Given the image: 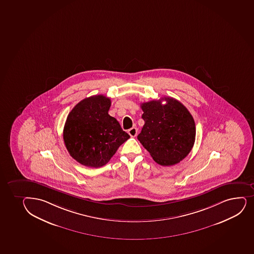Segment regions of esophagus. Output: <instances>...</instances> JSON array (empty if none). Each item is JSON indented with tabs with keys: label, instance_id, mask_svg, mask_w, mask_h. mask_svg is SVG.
Returning <instances> with one entry per match:
<instances>
[{
	"label": "esophagus",
	"instance_id": "esophagus-1",
	"mask_svg": "<svg viewBox=\"0 0 254 254\" xmlns=\"http://www.w3.org/2000/svg\"><path fill=\"white\" fill-rule=\"evenodd\" d=\"M128 134L131 137H135L136 136V134H137V129L136 127H131V129L128 130Z\"/></svg>",
	"mask_w": 254,
	"mask_h": 254
}]
</instances>
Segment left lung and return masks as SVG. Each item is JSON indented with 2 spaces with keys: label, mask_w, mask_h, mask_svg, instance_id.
I'll use <instances>...</instances> for the list:
<instances>
[{
  "label": "left lung",
  "mask_w": 254,
  "mask_h": 254,
  "mask_svg": "<svg viewBox=\"0 0 254 254\" xmlns=\"http://www.w3.org/2000/svg\"><path fill=\"white\" fill-rule=\"evenodd\" d=\"M162 99L167 104L163 105ZM141 108L144 125L137 139L153 160L162 166L183 160L195 140V124L188 109L171 97L144 102Z\"/></svg>",
  "instance_id": "obj_1"
}]
</instances>
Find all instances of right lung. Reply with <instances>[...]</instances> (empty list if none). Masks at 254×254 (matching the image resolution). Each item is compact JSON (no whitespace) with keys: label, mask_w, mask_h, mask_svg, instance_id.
Instances as JSON below:
<instances>
[{"label":"right lung","mask_w":254,"mask_h":254,"mask_svg":"<svg viewBox=\"0 0 254 254\" xmlns=\"http://www.w3.org/2000/svg\"><path fill=\"white\" fill-rule=\"evenodd\" d=\"M111 100L103 95L79 101L64 127V141L71 157L79 164L99 168L109 162L130 136L108 114Z\"/></svg>","instance_id":"obj_1"}]
</instances>
